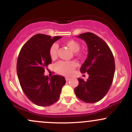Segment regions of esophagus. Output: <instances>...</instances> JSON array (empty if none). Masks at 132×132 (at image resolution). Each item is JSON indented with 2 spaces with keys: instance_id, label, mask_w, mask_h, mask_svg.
I'll list each match as a JSON object with an SVG mask.
<instances>
[{
  "instance_id": "34e87169",
  "label": "esophagus",
  "mask_w": 132,
  "mask_h": 132,
  "mask_svg": "<svg viewBox=\"0 0 132 132\" xmlns=\"http://www.w3.org/2000/svg\"><path fill=\"white\" fill-rule=\"evenodd\" d=\"M70 79H71V78H68V77H66V81H69V80H70Z\"/></svg>"
}]
</instances>
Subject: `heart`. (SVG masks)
I'll return each mask as SVG.
<instances>
[{"mask_svg":"<svg viewBox=\"0 0 132 132\" xmlns=\"http://www.w3.org/2000/svg\"><path fill=\"white\" fill-rule=\"evenodd\" d=\"M64 44L74 53L78 52L79 51L80 48H81L80 44L75 40H67L64 42ZM57 50H58V46L57 44H52L49 50V54L51 59L54 60V59L56 58ZM77 54L79 56L81 55L78 52L77 53ZM77 66H78V64L75 61H59L56 64V70L58 73L64 76H70L72 75Z\"/></svg>","mask_w":132,"mask_h":132,"instance_id":"1","label":"heart"}]
</instances>
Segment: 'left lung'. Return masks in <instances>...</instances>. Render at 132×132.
Masks as SVG:
<instances>
[{"label":"left lung","instance_id":"8db88e82","mask_svg":"<svg viewBox=\"0 0 132 132\" xmlns=\"http://www.w3.org/2000/svg\"><path fill=\"white\" fill-rule=\"evenodd\" d=\"M78 38L85 41L88 56L80 71L87 72V81L78 78L75 89L76 95L86 103L101 101L107 94L112 83L115 72V60L108 45L102 38L90 32L80 34Z\"/></svg>","mask_w":132,"mask_h":132}]
</instances>
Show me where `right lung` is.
Returning <instances> with one entry per match:
<instances>
[{
  "label": "right lung",
  "mask_w": 132,
  "mask_h": 132,
  "mask_svg": "<svg viewBox=\"0 0 132 132\" xmlns=\"http://www.w3.org/2000/svg\"><path fill=\"white\" fill-rule=\"evenodd\" d=\"M61 38L35 35L24 44L18 56L16 72L20 84L28 99L38 106H49L58 101L66 83L61 76L49 78L44 75L45 69L51 63L50 48Z\"/></svg>",
  "instance_id": "1"
}]
</instances>
